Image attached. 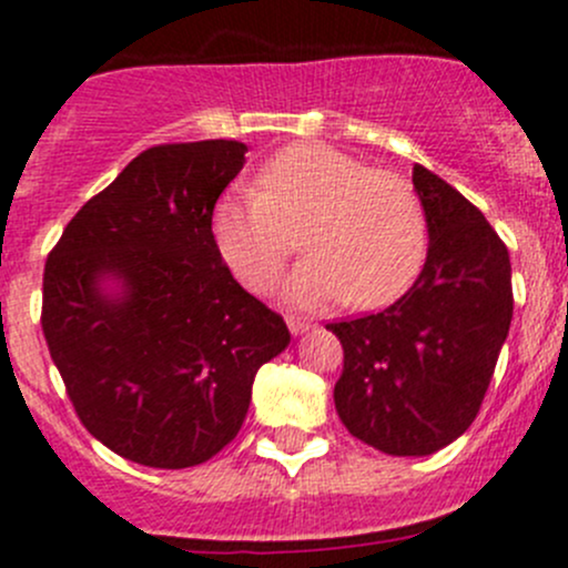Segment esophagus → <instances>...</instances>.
Masks as SVG:
<instances>
[{
	"label": "esophagus",
	"mask_w": 568,
	"mask_h": 568,
	"mask_svg": "<svg viewBox=\"0 0 568 568\" xmlns=\"http://www.w3.org/2000/svg\"><path fill=\"white\" fill-rule=\"evenodd\" d=\"M285 321H288V329L294 332V335H302V332L311 329V321H305V318H294V316H288Z\"/></svg>",
	"instance_id": "34e87169"
}]
</instances>
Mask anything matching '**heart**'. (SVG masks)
I'll list each match as a JSON object with an SVG mask.
<instances>
[{
	"mask_svg": "<svg viewBox=\"0 0 568 568\" xmlns=\"http://www.w3.org/2000/svg\"><path fill=\"white\" fill-rule=\"evenodd\" d=\"M300 227L311 255L291 274L285 296L307 311L343 300L387 305L426 261V214L412 183L321 142L280 151L257 192L225 194L211 216L220 255L255 294L277 283Z\"/></svg>",
	"mask_w": 568,
	"mask_h": 568,
	"instance_id": "1",
	"label": "heart"
}]
</instances>
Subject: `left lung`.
Returning a JSON list of instances; mask_svg holds the SVG:
<instances>
[{
	"label": "left lung",
	"mask_w": 568,
	"mask_h": 568,
	"mask_svg": "<svg viewBox=\"0 0 568 568\" xmlns=\"http://www.w3.org/2000/svg\"><path fill=\"white\" fill-rule=\"evenodd\" d=\"M412 183L428 225L420 277L387 311L326 324L343 346L337 415L387 456H428L473 426L514 316L495 227L423 164Z\"/></svg>",
	"instance_id": "1"
}]
</instances>
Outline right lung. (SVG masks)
Returning a JSON list of instances; mask_svg holds the SVG:
<instances>
[{"label": "right lung", "instance_id": "add662e5", "mask_svg": "<svg viewBox=\"0 0 568 568\" xmlns=\"http://www.w3.org/2000/svg\"><path fill=\"white\" fill-rule=\"evenodd\" d=\"M236 140L142 151L77 211L43 268L49 354L82 426L159 469L209 462L247 417L257 368L291 341L233 280L211 231L244 168ZM118 278L120 295L100 285Z\"/></svg>", "mask_w": 568, "mask_h": 568}]
</instances>
